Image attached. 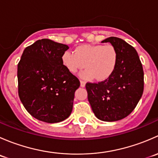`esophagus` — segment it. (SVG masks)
I'll use <instances>...</instances> for the list:
<instances>
[{"mask_svg": "<svg viewBox=\"0 0 158 158\" xmlns=\"http://www.w3.org/2000/svg\"><path fill=\"white\" fill-rule=\"evenodd\" d=\"M85 82L83 80H80V86L81 87H85Z\"/></svg>", "mask_w": 158, "mask_h": 158, "instance_id": "1", "label": "esophagus"}]
</instances>
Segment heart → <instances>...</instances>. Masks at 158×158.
Instances as JSON below:
<instances>
[{"instance_id":"heart-1","label":"heart","mask_w":158,"mask_h":158,"mask_svg":"<svg viewBox=\"0 0 158 158\" xmlns=\"http://www.w3.org/2000/svg\"><path fill=\"white\" fill-rule=\"evenodd\" d=\"M118 52L111 44H84L75 49L74 52L65 51L62 55V62L72 74L86 68L81 73L85 79L95 78L103 81L109 78L117 66Z\"/></svg>"}]
</instances>
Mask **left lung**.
I'll return each instance as SVG.
<instances>
[{"label": "left lung", "mask_w": 158, "mask_h": 158, "mask_svg": "<svg viewBox=\"0 0 158 158\" xmlns=\"http://www.w3.org/2000/svg\"><path fill=\"white\" fill-rule=\"evenodd\" d=\"M110 43L118 52V61L107 79L85 84L88 100L98 119L115 122L127 117L138 105L144 92V71L136 49L122 39L111 36Z\"/></svg>", "instance_id": "obj_1"}]
</instances>
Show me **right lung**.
<instances>
[{
	"label": "right lung",
	"instance_id": "obj_1",
	"mask_svg": "<svg viewBox=\"0 0 158 158\" xmlns=\"http://www.w3.org/2000/svg\"><path fill=\"white\" fill-rule=\"evenodd\" d=\"M67 45L42 39L26 47L17 65L18 95L35 118L57 123L73 110L79 79L63 66L62 55Z\"/></svg>",
	"mask_w": 158,
	"mask_h": 158
}]
</instances>
